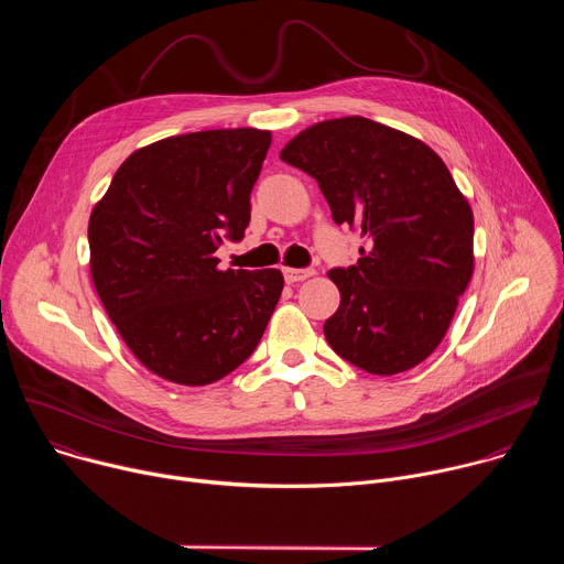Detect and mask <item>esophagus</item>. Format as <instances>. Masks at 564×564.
I'll list each match as a JSON object with an SVG mask.
<instances>
[{"label": "esophagus", "mask_w": 564, "mask_h": 564, "mask_svg": "<svg viewBox=\"0 0 564 564\" xmlns=\"http://www.w3.org/2000/svg\"><path fill=\"white\" fill-rule=\"evenodd\" d=\"M314 272L312 270H296V268H283V276L288 283H299V281H305L310 279Z\"/></svg>", "instance_id": "esophagus-1"}]
</instances>
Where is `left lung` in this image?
Masks as SVG:
<instances>
[{"label": "left lung", "mask_w": 564, "mask_h": 564, "mask_svg": "<svg viewBox=\"0 0 564 564\" xmlns=\"http://www.w3.org/2000/svg\"><path fill=\"white\" fill-rule=\"evenodd\" d=\"M281 160L310 174L337 225L368 238L324 333L333 350L372 375L422 364L444 339L473 276V212L444 160L422 140L361 116L294 135Z\"/></svg>", "instance_id": "8db88e82"}]
</instances>
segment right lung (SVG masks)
I'll list each match as a JSON object with an SVG mask.
<instances>
[{
	"label": "right lung",
	"instance_id": "1",
	"mask_svg": "<svg viewBox=\"0 0 564 564\" xmlns=\"http://www.w3.org/2000/svg\"><path fill=\"white\" fill-rule=\"evenodd\" d=\"M270 131L209 129L133 151L89 218L91 279L135 359L207 386L259 346L283 290L279 270H220L223 238L250 225Z\"/></svg>",
	"mask_w": 564,
	"mask_h": 564
}]
</instances>
